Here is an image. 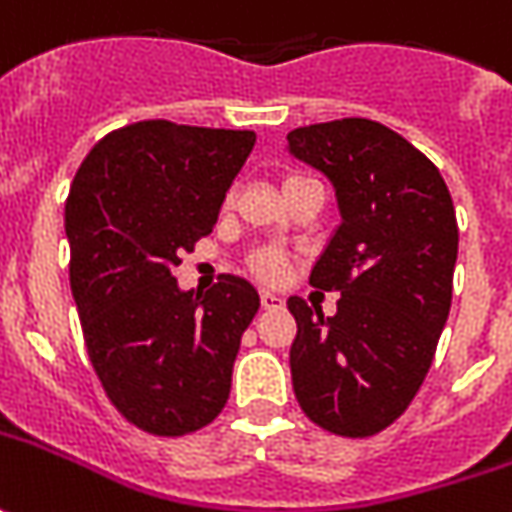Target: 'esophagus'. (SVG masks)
<instances>
[{
  "label": "esophagus",
  "instance_id": "1",
  "mask_svg": "<svg viewBox=\"0 0 512 512\" xmlns=\"http://www.w3.org/2000/svg\"><path fill=\"white\" fill-rule=\"evenodd\" d=\"M260 303H263V309H280L283 306V297L280 294H274V291H260Z\"/></svg>",
  "mask_w": 512,
  "mask_h": 512
}]
</instances>
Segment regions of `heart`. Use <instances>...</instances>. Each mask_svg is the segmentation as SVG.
<instances>
[{"mask_svg": "<svg viewBox=\"0 0 512 512\" xmlns=\"http://www.w3.org/2000/svg\"><path fill=\"white\" fill-rule=\"evenodd\" d=\"M291 181H300V178H289L286 184H291ZM252 269H255L260 277H266V280H277V277L283 274V269H286V263H283V257L277 255V252H260V255H255V260H252Z\"/></svg>", "mask_w": 512, "mask_h": 512, "instance_id": "b5f03b06", "label": "heart"}]
</instances>
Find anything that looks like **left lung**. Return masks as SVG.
Here are the masks:
<instances>
[{"mask_svg":"<svg viewBox=\"0 0 512 512\" xmlns=\"http://www.w3.org/2000/svg\"><path fill=\"white\" fill-rule=\"evenodd\" d=\"M286 141L291 158L326 175L340 212L309 277L340 291L337 314L289 297L294 397L326 431L374 436L411 405L448 323L453 201L439 169L377 121L311 124Z\"/></svg>","mask_w":512,"mask_h":512,"instance_id":"left-lung-1","label":"left lung"}]
</instances>
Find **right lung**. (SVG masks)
Returning a JSON list of instances; mask_svg holds the SVG:
<instances>
[{
    "label": "right lung",
    "mask_w": 512,
    "mask_h": 512,
    "mask_svg": "<svg viewBox=\"0 0 512 512\" xmlns=\"http://www.w3.org/2000/svg\"><path fill=\"white\" fill-rule=\"evenodd\" d=\"M252 147V130L138 121L104 135L70 186L64 232L87 354L141 431H198L229 399L260 294L235 274L184 291L172 269L218 223Z\"/></svg>",
    "instance_id": "obj_1"
}]
</instances>
